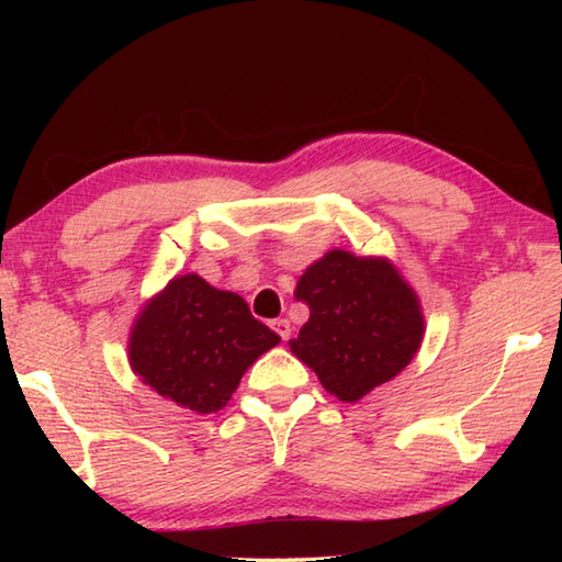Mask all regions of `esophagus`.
Masks as SVG:
<instances>
[{
    "mask_svg": "<svg viewBox=\"0 0 562 562\" xmlns=\"http://www.w3.org/2000/svg\"><path fill=\"white\" fill-rule=\"evenodd\" d=\"M272 330L278 333V336L282 338V340H288L290 336H292V324L288 318H274L272 321Z\"/></svg>",
    "mask_w": 562,
    "mask_h": 562,
    "instance_id": "esophagus-1",
    "label": "esophagus"
}]
</instances>
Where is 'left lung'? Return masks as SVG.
Returning <instances> with one entry per match:
<instances>
[{"mask_svg":"<svg viewBox=\"0 0 562 562\" xmlns=\"http://www.w3.org/2000/svg\"><path fill=\"white\" fill-rule=\"evenodd\" d=\"M294 296L308 321L290 350L342 403L386 384L420 350V300L389 258L333 248L304 270Z\"/></svg>","mask_w":562,"mask_h":562,"instance_id":"8db88e82","label":"left lung"}]
</instances>
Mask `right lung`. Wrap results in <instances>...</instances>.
<instances>
[{
    "label": "right lung",
    "mask_w": 562,
    "mask_h": 562,
    "mask_svg": "<svg viewBox=\"0 0 562 562\" xmlns=\"http://www.w3.org/2000/svg\"><path fill=\"white\" fill-rule=\"evenodd\" d=\"M280 342L236 292L178 274L139 308L127 362L161 398L210 415L229 403L246 369Z\"/></svg>",
    "instance_id": "add662e5"
}]
</instances>
